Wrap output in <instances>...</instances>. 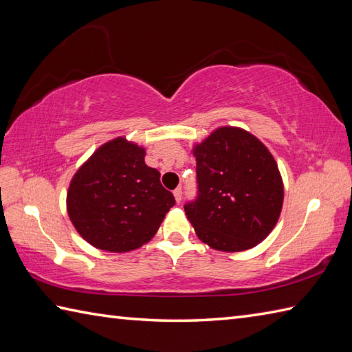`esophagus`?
<instances>
[{
    "label": "esophagus",
    "instance_id": "1",
    "mask_svg": "<svg viewBox=\"0 0 352 352\" xmlns=\"http://www.w3.org/2000/svg\"><path fill=\"white\" fill-rule=\"evenodd\" d=\"M174 197H175V201L177 203H182V198H183V189L182 188H177L174 190Z\"/></svg>",
    "mask_w": 352,
    "mask_h": 352
}]
</instances>
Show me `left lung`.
<instances>
[{"label": "left lung", "instance_id": "1", "mask_svg": "<svg viewBox=\"0 0 352 352\" xmlns=\"http://www.w3.org/2000/svg\"><path fill=\"white\" fill-rule=\"evenodd\" d=\"M197 198L184 212L197 236L214 250H250L275 227L284 189L269 149L251 133L221 126L193 149Z\"/></svg>", "mask_w": 352, "mask_h": 352}]
</instances>
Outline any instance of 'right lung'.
Masks as SVG:
<instances>
[{"label": "right lung", "mask_w": 352, "mask_h": 352, "mask_svg": "<svg viewBox=\"0 0 352 352\" xmlns=\"http://www.w3.org/2000/svg\"><path fill=\"white\" fill-rule=\"evenodd\" d=\"M145 149L124 138L100 146L69 184L68 214L92 246L126 252L151 241L175 198L160 172L145 164Z\"/></svg>", "instance_id": "1"}]
</instances>
